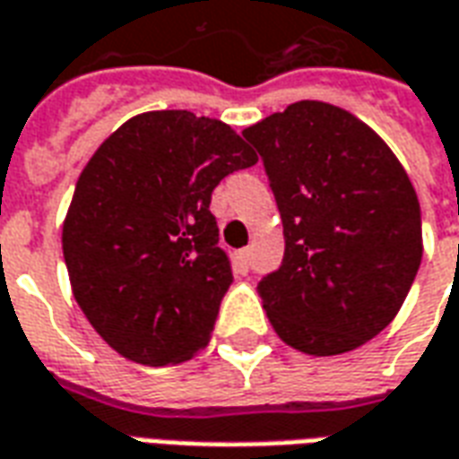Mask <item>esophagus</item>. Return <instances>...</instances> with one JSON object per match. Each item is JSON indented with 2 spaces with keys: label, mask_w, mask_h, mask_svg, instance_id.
<instances>
[{
  "label": "esophagus",
  "mask_w": 459,
  "mask_h": 459,
  "mask_svg": "<svg viewBox=\"0 0 459 459\" xmlns=\"http://www.w3.org/2000/svg\"><path fill=\"white\" fill-rule=\"evenodd\" d=\"M237 259H239V264L247 269V266H249V259H252V249H249V247H247V249H239V252H237Z\"/></svg>",
  "instance_id": "1"
}]
</instances>
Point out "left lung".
Here are the masks:
<instances>
[{"instance_id":"obj_1","label":"left lung","mask_w":459,"mask_h":459,"mask_svg":"<svg viewBox=\"0 0 459 459\" xmlns=\"http://www.w3.org/2000/svg\"><path fill=\"white\" fill-rule=\"evenodd\" d=\"M283 222V262L259 281L269 323L313 357L357 350L396 317L423 256L413 183L342 107L300 100L247 126Z\"/></svg>"}]
</instances>
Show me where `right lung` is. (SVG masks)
<instances>
[{"instance_id":"obj_1","label":"right lung","mask_w":459,"mask_h":459,"mask_svg":"<svg viewBox=\"0 0 459 459\" xmlns=\"http://www.w3.org/2000/svg\"><path fill=\"white\" fill-rule=\"evenodd\" d=\"M256 153L188 109L136 115L80 173L63 220L70 289L115 352L146 367L195 357L232 283L210 212L217 183Z\"/></svg>"}]
</instances>
